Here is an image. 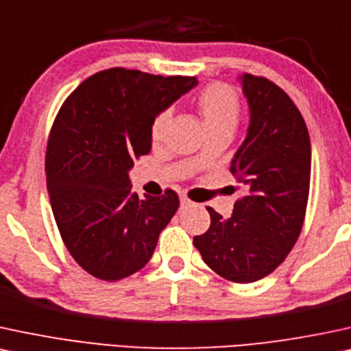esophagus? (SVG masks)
<instances>
[{"mask_svg": "<svg viewBox=\"0 0 351 351\" xmlns=\"http://www.w3.org/2000/svg\"><path fill=\"white\" fill-rule=\"evenodd\" d=\"M191 206H193V201H189V199L186 196L181 197V208H186V207H191Z\"/></svg>", "mask_w": 351, "mask_h": 351, "instance_id": "1", "label": "esophagus"}]
</instances>
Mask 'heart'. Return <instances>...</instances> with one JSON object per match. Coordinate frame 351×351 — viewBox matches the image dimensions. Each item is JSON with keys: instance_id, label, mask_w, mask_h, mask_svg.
<instances>
[{"instance_id": "1", "label": "heart", "mask_w": 351, "mask_h": 351, "mask_svg": "<svg viewBox=\"0 0 351 351\" xmlns=\"http://www.w3.org/2000/svg\"><path fill=\"white\" fill-rule=\"evenodd\" d=\"M196 101L208 132L219 130L234 131L239 121L241 104H239V97L233 87L221 82L210 84L199 92ZM168 121H170V110H162L155 114L149 130L152 144L160 143Z\"/></svg>"}]
</instances>
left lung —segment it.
<instances>
[{
  "label": "left lung",
  "instance_id": "obj_1",
  "mask_svg": "<svg viewBox=\"0 0 351 351\" xmlns=\"http://www.w3.org/2000/svg\"><path fill=\"white\" fill-rule=\"evenodd\" d=\"M241 81L251 123L230 171L245 194L230 219L207 207L210 227L193 241L220 277L251 283L272 274L300 237L311 181V143L285 90L247 73Z\"/></svg>",
  "mask_w": 351,
  "mask_h": 351
}]
</instances>
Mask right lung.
Wrapping results in <instances>:
<instances>
[{
	"label": "right lung",
	"instance_id": "add662e5",
	"mask_svg": "<svg viewBox=\"0 0 351 351\" xmlns=\"http://www.w3.org/2000/svg\"><path fill=\"white\" fill-rule=\"evenodd\" d=\"M196 77L110 68L92 74L63 101L45 154L47 188L58 230L74 261L105 282L141 270L180 207L131 193L128 171L150 152V123Z\"/></svg>",
	"mask_w": 351,
	"mask_h": 351
}]
</instances>
